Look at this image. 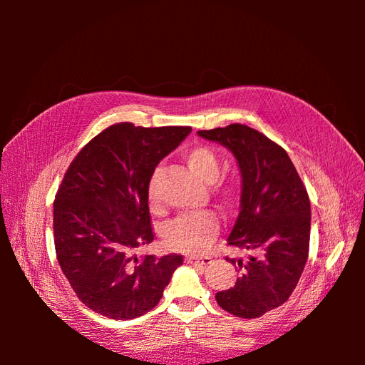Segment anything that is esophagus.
Instances as JSON below:
<instances>
[{"mask_svg": "<svg viewBox=\"0 0 365 365\" xmlns=\"http://www.w3.org/2000/svg\"><path fill=\"white\" fill-rule=\"evenodd\" d=\"M187 263H192V264H208L210 262H212V257L208 256H202V257H197V256H189L185 257Z\"/></svg>", "mask_w": 365, "mask_h": 365, "instance_id": "34e87169", "label": "esophagus"}]
</instances>
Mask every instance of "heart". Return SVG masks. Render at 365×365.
I'll list each match as a JSON object with an SVG mask.
<instances>
[{"label": "heart", "mask_w": 365, "mask_h": 365, "mask_svg": "<svg viewBox=\"0 0 365 365\" xmlns=\"http://www.w3.org/2000/svg\"><path fill=\"white\" fill-rule=\"evenodd\" d=\"M184 161L190 170L205 182H212L216 195L225 204L231 205L239 193V180L236 175H219L220 163L215 149L205 145H196L184 152ZM161 169L152 173L148 195L149 201H158L157 184ZM219 230V219L213 212H201L196 215H182L163 228V239L168 248L182 252H201L205 250Z\"/></svg>", "instance_id": "heart-1"}]
</instances>
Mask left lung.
<instances>
[{
	"mask_svg": "<svg viewBox=\"0 0 365 365\" xmlns=\"http://www.w3.org/2000/svg\"><path fill=\"white\" fill-rule=\"evenodd\" d=\"M235 153L242 173L240 213L228 245L252 251L237 264L240 277L216 294L217 304L239 318H259L294 292L309 257L311 202L286 150L247 125L197 130Z\"/></svg>",
	"mask_w": 365,
	"mask_h": 365,
	"instance_id": "left-lung-1",
	"label": "left lung"
}]
</instances>
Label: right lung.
Returning a JSON list of instances; mask_svg holds the SVG:
<instances>
[{"label":"right lung","mask_w":365,"mask_h":365,"mask_svg":"<svg viewBox=\"0 0 365 365\" xmlns=\"http://www.w3.org/2000/svg\"><path fill=\"white\" fill-rule=\"evenodd\" d=\"M190 126L106 128L77 153L53 202L56 259L77 298L113 319L155 307L182 256H135L153 240L148 187Z\"/></svg>","instance_id":"right-lung-1"}]
</instances>
